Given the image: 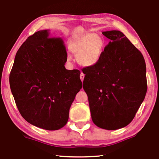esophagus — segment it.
Returning <instances> with one entry per match:
<instances>
[{"mask_svg": "<svg viewBox=\"0 0 159 159\" xmlns=\"http://www.w3.org/2000/svg\"><path fill=\"white\" fill-rule=\"evenodd\" d=\"M84 77H85V75H84V74H83V73H81V74H80V80H82V82L83 81Z\"/></svg>", "mask_w": 159, "mask_h": 159, "instance_id": "1", "label": "esophagus"}]
</instances>
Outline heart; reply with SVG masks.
<instances>
[{
	"instance_id": "obj_1",
	"label": "heart",
	"mask_w": 159,
	"mask_h": 159,
	"mask_svg": "<svg viewBox=\"0 0 159 159\" xmlns=\"http://www.w3.org/2000/svg\"><path fill=\"white\" fill-rule=\"evenodd\" d=\"M104 48V41L101 36L87 34L72 40L70 49L76 56L79 64L84 67H92L100 60ZM68 61L71 60L69 56Z\"/></svg>"
}]
</instances>
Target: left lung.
<instances>
[{"instance_id":"left-lung-1","label":"left lung","mask_w":159,"mask_h":159,"mask_svg":"<svg viewBox=\"0 0 159 159\" xmlns=\"http://www.w3.org/2000/svg\"><path fill=\"white\" fill-rule=\"evenodd\" d=\"M110 39L100 60L82 70L83 89L93 122L115 130L131 123L147 92L146 65L139 49L118 30L102 32Z\"/></svg>"}]
</instances>
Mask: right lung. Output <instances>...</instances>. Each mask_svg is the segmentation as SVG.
<instances>
[{"instance_id": "right-lung-1", "label": "right lung", "mask_w": 159, "mask_h": 159, "mask_svg": "<svg viewBox=\"0 0 159 159\" xmlns=\"http://www.w3.org/2000/svg\"><path fill=\"white\" fill-rule=\"evenodd\" d=\"M67 54L49 30L29 36L16 54L9 75L15 102L25 120L47 130L64 127L71 105L82 88L80 71L65 67Z\"/></svg>"}]
</instances>
